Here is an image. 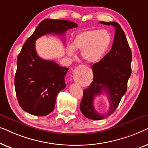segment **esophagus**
Wrapping results in <instances>:
<instances>
[{
    "label": "esophagus",
    "instance_id": "esophagus-1",
    "mask_svg": "<svg viewBox=\"0 0 148 148\" xmlns=\"http://www.w3.org/2000/svg\"><path fill=\"white\" fill-rule=\"evenodd\" d=\"M88 68V66H85V65H80V66H79L75 70H83V69H86ZM77 82H80V80L79 79H75Z\"/></svg>",
    "mask_w": 148,
    "mask_h": 148
}]
</instances>
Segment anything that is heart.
Instances as JSON below:
<instances>
[{"label": "heart", "instance_id": "heart-1", "mask_svg": "<svg viewBox=\"0 0 148 148\" xmlns=\"http://www.w3.org/2000/svg\"><path fill=\"white\" fill-rule=\"evenodd\" d=\"M112 36L106 29L87 30L77 34L69 46L67 53L75 56V50H82V58L89 63H96L102 59L110 47Z\"/></svg>", "mask_w": 148, "mask_h": 148}]
</instances>
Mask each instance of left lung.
Listing matches in <instances>:
<instances>
[{
  "label": "left lung",
  "mask_w": 148,
  "mask_h": 148,
  "mask_svg": "<svg viewBox=\"0 0 148 148\" xmlns=\"http://www.w3.org/2000/svg\"><path fill=\"white\" fill-rule=\"evenodd\" d=\"M115 27L112 48L100 62L93 64V82L84 90L80 110L88 119L102 120L112 114L127 92V82L131 75L132 53L125 32L117 22L100 21ZM103 92L108 95L110 108L108 112L100 114L95 110L93 100Z\"/></svg>",
  "instance_id": "8db88e82"
}]
</instances>
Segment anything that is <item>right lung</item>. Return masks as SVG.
<instances>
[{"mask_svg": "<svg viewBox=\"0 0 148 148\" xmlns=\"http://www.w3.org/2000/svg\"><path fill=\"white\" fill-rule=\"evenodd\" d=\"M77 27L67 20L46 19L24 43L17 56L15 77L16 96L24 111L36 116L48 114L54 110L58 92L66 87L69 69L40 58L35 48L36 40L46 34L62 36L66 30Z\"/></svg>", "mask_w": 148, "mask_h": 148, "instance_id": "add662e5", "label": "right lung"}]
</instances>
